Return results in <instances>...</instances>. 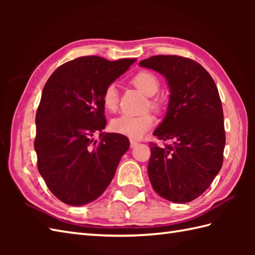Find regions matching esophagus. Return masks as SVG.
Masks as SVG:
<instances>
[{"mask_svg": "<svg viewBox=\"0 0 255 255\" xmlns=\"http://www.w3.org/2000/svg\"><path fill=\"white\" fill-rule=\"evenodd\" d=\"M137 144H138V142L136 141V140H130V145H131V148H134V147H136Z\"/></svg>", "mask_w": 255, "mask_h": 255, "instance_id": "esophagus-1", "label": "esophagus"}]
</instances>
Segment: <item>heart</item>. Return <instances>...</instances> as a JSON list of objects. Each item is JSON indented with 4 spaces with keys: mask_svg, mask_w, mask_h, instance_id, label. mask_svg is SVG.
<instances>
[{
    "mask_svg": "<svg viewBox=\"0 0 255 255\" xmlns=\"http://www.w3.org/2000/svg\"><path fill=\"white\" fill-rule=\"evenodd\" d=\"M132 84L143 94L148 96L154 95L160 89V80L156 75L147 70H142L133 75L131 79ZM119 93L117 85L115 83H110L104 89L102 95L103 105L107 111L114 112L118 105ZM150 107L153 110H160V103L156 100H151L149 102ZM154 118L150 113H143L140 115H123L115 118L111 124L113 131L125 134L131 139H139L152 127Z\"/></svg>",
    "mask_w": 255,
    "mask_h": 255,
    "instance_id": "1",
    "label": "heart"
}]
</instances>
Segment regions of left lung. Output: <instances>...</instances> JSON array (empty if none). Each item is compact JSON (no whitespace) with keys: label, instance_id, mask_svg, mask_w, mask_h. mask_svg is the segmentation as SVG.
Returning a JSON list of instances; mask_svg holds the SVG:
<instances>
[{"label":"left lung","instance_id":"obj_1","mask_svg":"<svg viewBox=\"0 0 255 255\" xmlns=\"http://www.w3.org/2000/svg\"><path fill=\"white\" fill-rule=\"evenodd\" d=\"M139 64L163 75L171 93L166 115L153 134L172 144L160 148L150 143L151 185L170 202H192L223 166L226 134L218 89L192 59L160 55Z\"/></svg>","mask_w":255,"mask_h":255}]
</instances>
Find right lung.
Returning a JSON list of instances; mask_svg holds the SVG:
<instances>
[{
    "label": "right lung",
    "mask_w": 255,
    "mask_h": 255,
    "mask_svg": "<svg viewBox=\"0 0 255 255\" xmlns=\"http://www.w3.org/2000/svg\"><path fill=\"white\" fill-rule=\"evenodd\" d=\"M134 61L80 57L59 67L45 84L36 114L37 166L64 204L82 206L99 198L129 149L124 134L102 132L106 126L102 95ZM96 132L99 142L93 138Z\"/></svg>",
    "instance_id": "1"
}]
</instances>
